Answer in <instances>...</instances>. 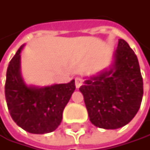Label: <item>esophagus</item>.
Returning a JSON list of instances; mask_svg holds the SVG:
<instances>
[{"mask_svg":"<svg viewBox=\"0 0 150 150\" xmlns=\"http://www.w3.org/2000/svg\"><path fill=\"white\" fill-rule=\"evenodd\" d=\"M82 84H83V80L80 77H76V88H79Z\"/></svg>","mask_w":150,"mask_h":150,"instance_id":"34e87169","label":"esophagus"}]
</instances>
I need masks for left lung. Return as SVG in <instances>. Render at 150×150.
<instances>
[{
	"label": "left lung",
	"instance_id": "obj_1",
	"mask_svg": "<svg viewBox=\"0 0 150 150\" xmlns=\"http://www.w3.org/2000/svg\"><path fill=\"white\" fill-rule=\"evenodd\" d=\"M79 90L96 127L115 129L135 117L142 101L143 79L137 56L124 39H119L112 67L85 80Z\"/></svg>",
	"mask_w": 150,
	"mask_h": 150
}]
</instances>
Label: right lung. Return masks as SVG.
Here are the masks:
<instances>
[{"label":"right lung","mask_w":150,"mask_h":150,"mask_svg":"<svg viewBox=\"0 0 150 150\" xmlns=\"http://www.w3.org/2000/svg\"><path fill=\"white\" fill-rule=\"evenodd\" d=\"M21 46L7 68L5 98L16 124L33 134L54 131L61 123L63 111L76 90L74 80L44 87L28 86L21 74Z\"/></svg>","instance_id":"right-lung-1"}]
</instances>
